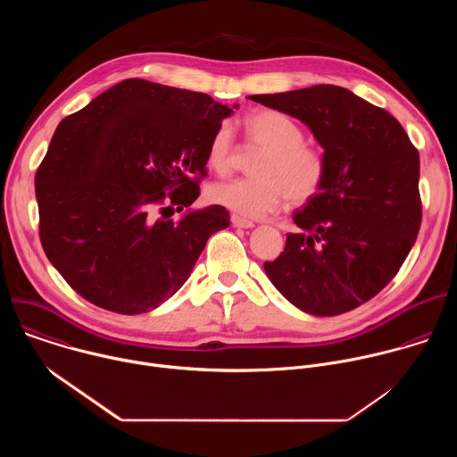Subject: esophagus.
Returning a JSON list of instances; mask_svg holds the SVG:
<instances>
[{"label":"esophagus","instance_id":"1","mask_svg":"<svg viewBox=\"0 0 457 457\" xmlns=\"http://www.w3.org/2000/svg\"><path fill=\"white\" fill-rule=\"evenodd\" d=\"M231 224H233L235 228H244V229H249V228L254 226L253 220L244 219V217H240V215H231Z\"/></svg>","mask_w":457,"mask_h":457}]
</instances>
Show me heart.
<instances>
[{
	"mask_svg": "<svg viewBox=\"0 0 457 457\" xmlns=\"http://www.w3.org/2000/svg\"><path fill=\"white\" fill-rule=\"evenodd\" d=\"M244 132L251 145L264 148L253 166L256 177L213 184L212 199L244 219H262L275 213L289 199L302 206L312 201L328 179L323 150L303 143V128L287 113L258 108L244 117ZM235 139L229 124H220L210 139L206 159L217 173L233 166Z\"/></svg>",
	"mask_w": 457,
	"mask_h": 457,
	"instance_id": "obj_1",
	"label": "heart"
}]
</instances>
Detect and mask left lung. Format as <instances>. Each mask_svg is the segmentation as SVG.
<instances>
[{
  "label": "left lung",
  "instance_id": "left-lung-1",
  "mask_svg": "<svg viewBox=\"0 0 457 457\" xmlns=\"http://www.w3.org/2000/svg\"><path fill=\"white\" fill-rule=\"evenodd\" d=\"M249 99L305 122L329 164L321 191L293 215L302 233H287L266 275L303 312L353 311L398 275L416 242L420 154L396 117L342 87Z\"/></svg>",
  "mask_w": 457,
  "mask_h": 457
}]
</instances>
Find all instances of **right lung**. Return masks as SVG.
<instances>
[{
	"instance_id": "right-lung-1",
	"label": "right lung",
	"mask_w": 457,
	"mask_h": 457,
	"mask_svg": "<svg viewBox=\"0 0 457 457\" xmlns=\"http://www.w3.org/2000/svg\"><path fill=\"white\" fill-rule=\"evenodd\" d=\"M231 113L201 92L126 79L59 122L36 173L39 238L76 293L141 314L182 287L229 213L170 217L201 195L210 139Z\"/></svg>"
}]
</instances>
